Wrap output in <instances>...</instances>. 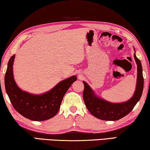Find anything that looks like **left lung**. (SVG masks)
Instances as JSON below:
<instances>
[{"label": "left lung", "instance_id": "obj_1", "mask_svg": "<svg viewBox=\"0 0 150 150\" xmlns=\"http://www.w3.org/2000/svg\"><path fill=\"white\" fill-rule=\"evenodd\" d=\"M135 50V49H134ZM134 59L137 65V76L136 91L130 100L123 103H111L98 98L86 82H83L84 90L83 98L86 106L93 116L106 121H116L126 116L130 112L142 96L144 89V77L140 60L134 53Z\"/></svg>", "mask_w": 150, "mask_h": 150}]
</instances>
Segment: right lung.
I'll list each match as a JSON object with an SVG mask.
<instances>
[{"instance_id": "right-lung-1", "label": "right lung", "mask_w": 150, "mask_h": 150, "mask_svg": "<svg viewBox=\"0 0 150 150\" xmlns=\"http://www.w3.org/2000/svg\"><path fill=\"white\" fill-rule=\"evenodd\" d=\"M15 55L11 56L4 77V84L12 105L26 118L33 121H44L57 114L66 92L77 80L76 76L61 81L50 91L42 95L24 92L17 86L13 78V65Z\"/></svg>"}]
</instances>
